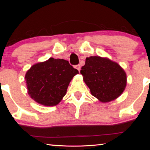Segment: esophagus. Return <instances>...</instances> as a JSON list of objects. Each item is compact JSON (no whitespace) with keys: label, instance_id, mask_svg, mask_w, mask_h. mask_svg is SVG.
<instances>
[{"label":"esophagus","instance_id":"esophagus-1","mask_svg":"<svg viewBox=\"0 0 150 150\" xmlns=\"http://www.w3.org/2000/svg\"><path fill=\"white\" fill-rule=\"evenodd\" d=\"M75 69H77L79 71H80V70H81V65H75Z\"/></svg>","mask_w":150,"mask_h":150}]
</instances>
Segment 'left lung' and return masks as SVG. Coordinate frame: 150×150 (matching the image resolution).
Masks as SVG:
<instances>
[{
  "mask_svg": "<svg viewBox=\"0 0 150 150\" xmlns=\"http://www.w3.org/2000/svg\"><path fill=\"white\" fill-rule=\"evenodd\" d=\"M81 74L92 95L102 103L115 100L126 87V72L118 63L106 57H87Z\"/></svg>",
  "mask_w": 150,
  "mask_h": 150,
  "instance_id": "left-lung-1",
  "label": "left lung"
}]
</instances>
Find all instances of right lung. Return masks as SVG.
I'll return each instance as SVG.
<instances>
[{
  "instance_id": "add662e5",
  "label": "right lung",
  "mask_w": 150,
  "mask_h": 150,
  "mask_svg": "<svg viewBox=\"0 0 150 150\" xmlns=\"http://www.w3.org/2000/svg\"><path fill=\"white\" fill-rule=\"evenodd\" d=\"M79 73L68 61L50 57L33 65L25 75L28 93L40 105L54 106L65 95L72 79Z\"/></svg>"
}]
</instances>
